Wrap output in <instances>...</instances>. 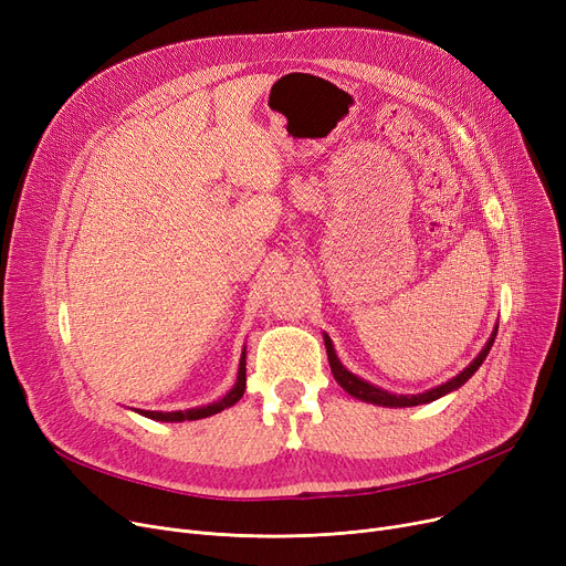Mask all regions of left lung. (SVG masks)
<instances>
[{"label": "left lung", "mask_w": 566, "mask_h": 566, "mask_svg": "<svg viewBox=\"0 0 566 566\" xmlns=\"http://www.w3.org/2000/svg\"><path fill=\"white\" fill-rule=\"evenodd\" d=\"M495 335H497V325L493 328L489 342L484 344V348L480 350L478 358H474L463 371H459V374H457L454 378H450L448 382L438 385V388H431V390L420 392V395H395V392H388V390L378 388V385H374V382H369V380H365V378H360V376H355L353 371H348V369L342 365V360L337 358V353H335L333 339H331L328 335H325V333H323V342H325V350H328V363H331L333 376H335V380L342 385V388H344L350 397L360 399V401H367V403L385 406V408H408V406L431 403V401H436V399H440V397H444V395H450V392L459 390L461 385H463L474 371H478V369L482 367V363L486 360V355H489V350H491V346H493V342H495Z\"/></svg>", "instance_id": "obj_1"}]
</instances>
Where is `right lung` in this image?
<instances>
[{"instance_id": "add662e5", "label": "right lung", "mask_w": 566, "mask_h": 566, "mask_svg": "<svg viewBox=\"0 0 566 566\" xmlns=\"http://www.w3.org/2000/svg\"><path fill=\"white\" fill-rule=\"evenodd\" d=\"M245 392V348L241 353V363H238V376H235V382L233 388L220 397L218 401H211L206 406H195V408H186V410H139L135 408V412L144 415V418L148 420H156V422H190V420H201V418H211V415L233 406L238 399L243 397Z\"/></svg>"}]
</instances>
